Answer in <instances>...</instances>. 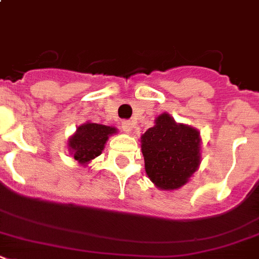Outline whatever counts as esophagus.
<instances>
[{
  "label": "esophagus",
  "instance_id": "1",
  "mask_svg": "<svg viewBox=\"0 0 259 259\" xmlns=\"http://www.w3.org/2000/svg\"><path fill=\"white\" fill-rule=\"evenodd\" d=\"M132 128H134V125H132V123L130 120H123L121 121V130L124 132H127V134H130V132L132 131Z\"/></svg>",
  "mask_w": 259,
  "mask_h": 259
}]
</instances>
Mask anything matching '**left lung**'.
Masks as SVG:
<instances>
[{
    "instance_id": "left-lung-1",
    "label": "left lung",
    "mask_w": 259,
    "mask_h": 259,
    "mask_svg": "<svg viewBox=\"0 0 259 259\" xmlns=\"http://www.w3.org/2000/svg\"><path fill=\"white\" fill-rule=\"evenodd\" d=\"M145 173L160 191H176L189 181L201 163L198 130L177 123L169 114L159 115L155 125L140 138Z\"/></svg>"
}]
</instances>
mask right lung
<instances>
[{
	"mask_svg": "<svg viewBox=\"0 0 259 259\" xmlns=\"http://www.w3.org/2000/svg\"><path fill=\"white\" fill-rule=\"evenodd\" d=\"M116 132L117 130L112 125L110 127L86 121L79 125L76 131L68 138V152L78 161V164L86 166L91 160L102 153L108 138Z\"/></svg>",
	"mask_w": 259,
	"mask_h": 259,
	"instance_id": "obj_1",
	"label": "right lung"
}]
</instances>
